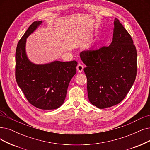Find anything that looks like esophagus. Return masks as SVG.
I'll return each mask as SVG.
<instances>
[{
  "label": "esophagus",
  "mask_w": 150,
  "mask_h": 150,
  "mask_svg": "<svg viewBox=\"0 0 150 150\" xmlns=\"http://www.w3.org/2000/svg\"><path fill=\"white\" fill-rule=\"evenodd\" d=\"M76 68H77V71H78L79 73H81V72H82V71H83V66L82 64L79 63L78 64H77Z\"/></svg>",
  "instance_id": "obj_1"
}]
</instances>
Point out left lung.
Listing matches in <instances>:
<instances>
[{"label": "left lung", "mask_w": 150, "mask_h": 150, "mask_svg": "<svg viewBox=\"0 0 150 150\" xmlns=\"http://www.w3.org/2000/svg\"><path fill=\"white\" fill-rule=\"evenodd\" d=\"M112 41L108 47H93L80 53L86 65L88 100L100 109L122 101L137 75V50L130 35L117 18Z\"/></svg>", "instance_id": "1"}]
</instances>
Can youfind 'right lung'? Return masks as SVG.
Segmentation results:
<instances>
[{
	"label": "right lung",
	"instance_id": "right-lung-1",
	"mask_svg": "<svg viewBox=\"0 0 150 150\" xmlns=\"http://www.w3.org/2000/svg\"><path fill=\"white\" fill-rule=\"evenodd\" d=\"M42 21H34L18 43L15 53V77L18 85L29 102L41 110H55L62 106L70 81L76 73V61H53L36 64L28 59L26 39Z\"/></svg>",
	"mask_w": 150,
	"mask_h": 150
}]
</instances>
